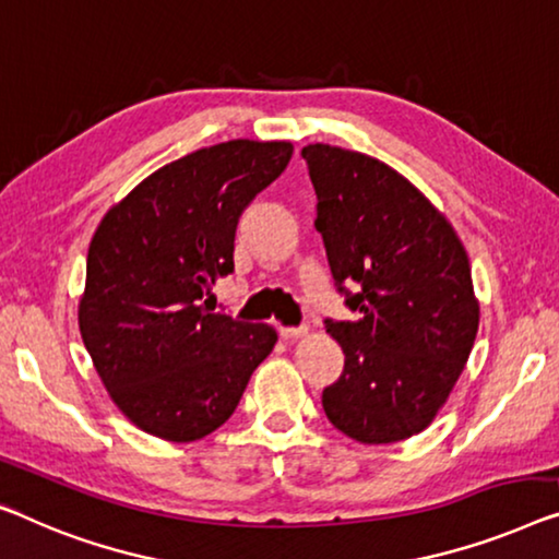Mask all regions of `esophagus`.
<instances>
[{"instance_id": "obj_1", "label": "esophagus", "mask_w": 559, "mask_h": 559, "mask_svg": "<svg viewBox=\"0 0 559 559\" xmlns=\"http://www.w3.org/2000/svg\"><path fill=\"white\" fill-rule=\"evenodd\" d=\"M278 333H281L283 341H294V338H304L306 333H308V329H306V326H298V329H294V326H281Z\"/></svg>"}]
</instances>
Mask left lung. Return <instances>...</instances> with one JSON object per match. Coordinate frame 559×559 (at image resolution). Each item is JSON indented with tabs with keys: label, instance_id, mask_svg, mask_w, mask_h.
Instances as JSON below:
<instances>
[{
	"label": "left lung",
	"instance_id": "1",
	"mask_svg": "<svg viewBox=\"0 0 559 559\" xmlns=\"http://www.w3.org/2000/svg\"><path fill=\"white\" fill-rule=\"evenodd\" d=\"M301 155L319 198L313 226L354 311L326 319L346 361L323 389V412L361 444L409 439L435 421L477 338L469 258L444 215L386 163L323 143Z\"/></svg>",
	"mask_w": 559,
	"mask_h": 559
}]
</instances>
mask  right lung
<instances>
[{
    "label": "right lung",
    "mask_w": 559,
    "mask_h": 559,
    "mask_svg": "<svg viewBox=\"0 0 559 559\" xmlns=\"http://www.w3.org/2000/svg\"><path fill=\"white\" fill-rule=\"evenodd\" d=\"M290 155L278 140L195 150L147 175L97 226L80 333L107 394L147 435H211L276 346L269 323L211 313L203 296L233 273L240 213Z\"/></svg>",
    "instance_id": "obj_1"
}]
</instances>
